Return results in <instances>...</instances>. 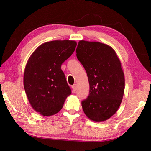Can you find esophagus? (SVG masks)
<instances>
[{
    "mask_svg": "<svg viewBox=\"0 0 151 151\" xmlns=\"http://www.w3.org/2000/svg\"><path fill=\"white\" fill-rule=\"evenodd\" d=\"M72 88L73 91H76L77 90V85L76 84H74V85H73V86H72Z\"/></svg>",
    "mask_w": 151,
    "mask_h": 151,
    "instance_id": "1",
    "label": "esophagus"
}]
</instances>
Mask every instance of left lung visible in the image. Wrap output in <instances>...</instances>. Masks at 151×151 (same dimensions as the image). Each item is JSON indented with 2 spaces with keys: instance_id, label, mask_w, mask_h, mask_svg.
Instances as JSON below:
<instances>
[{
  "instance_id": "obj_1",
  "label": "left lung",
  "mask_w": 151,
  "mask_h": 151,
  "mask_svg": "<svg viewBox=\"0 0 151 151\" xmlns=\"http://www.w3.org/2000/svg\"><path fill=\"white\" fill-rule=\"evenodd\" d=\"M76 53L89 83V94L82 101L83 111L94 122L106 120L117 111L124 94L120 60L110 46L98 42L79 41Z\"/></svg>"
}]
</instances>
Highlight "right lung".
<instances>
[{
    "mask_svg": "<svg viewBox=\"0 0 151 151\" xmlns=\"http://www.w3.org/2000/svg\"><path fill=\"white\" fill-rule=\"evenodd\" d=\"M73 40H54L36 48L27 62L23 83L34 110L45 116L60 111L71 89L61 65L74 53Z\"/></svg>",
    "mask_w": 151,
    "mask_h": 151,
    "instance_id": "right-lung-1",
    "label": "right lung"
}]
</instances>
